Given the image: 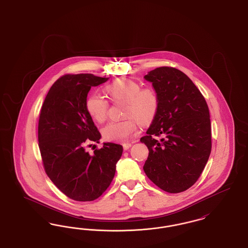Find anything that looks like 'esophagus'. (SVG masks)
I'll list each match as a JSON object with an SVG mask.
<instances>
[{
	"instance_id": "1",
	"label": "esophagus",
	"mask_w": 248,
	"mask_h": 248,
	"mask_svg": "<svg viewBox=\"0 0 248 248\" xmlns=\"http://www.w3.org/2000/svg\"><path fill=\"white\" fill-rule=\"evenodd\" d=\"M131 146H132L131 143H124V144H123V147H124V151H127L128 149L131 148Z\"/></svg>"
}]
</instances>
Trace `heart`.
Segmentation results:
<instances>
[{"label":"heart","mask_w":248,"mask_h":248,"mask_svg":"<svg viewBox=\"0 0 248 248\" xmlns=\"http://www.w3.org/2000/svg\"><path fill=\"white\" fill-rule=\"evenodd\" d=\"M107 93L112 100L126 102L124 121L111 122L103 129L107 140L126 141L139 129V121L142 124L151 123L158 110V97L152 89H141L139 83L131 79H119L106 86ZM85 107L94 121L103 123L108 116V102L97 93L89 94Z\"/></svg>","instance_id":"b5f03b06"}]
</instances>
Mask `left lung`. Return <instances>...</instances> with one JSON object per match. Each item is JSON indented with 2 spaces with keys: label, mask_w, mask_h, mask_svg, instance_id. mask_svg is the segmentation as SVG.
Instances as JSON below:
<instances>
[{
  "label": "left lung",
  "mask_w": 248,
  "mask_h": 248,
  "mask_svg": "<svg viewBox=\"0 0 248 248\" xmlns=\"http://www.w3.org/2000/svg\"><path fill=\"white\" fill-rule=\"evenodd\" d=\"M144 79L153 83L159 104L140 139L149 149L143 169L160 189L178 193L197 181L211 153L208 106L196 85L175 68H157Z\"/></svg>",
  "instance_id": "1"
}]
</instances>
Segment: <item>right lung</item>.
Wrapping results in <instances>:
<instances>
[{
    "instance_id": "obj_1",
    "label": "right lung",
    "mask_w": 248,
    "mask_h": 248,
    "mask_svg": "<svg viewBox=\"0 0 248 248\" xmlns=\"http://www.w3.org/2000/svg\"><path fill=\"white\" fill-rule=\"evenodd\" d=\"M108 78L91 73L64 75L52 85L44 101L38 125V141L45 170L52 182L72 200H95L110 185L123 146L104 142L86 152L101 135L86 110L92 86Z\"/></svg>"
}]
</instances>
